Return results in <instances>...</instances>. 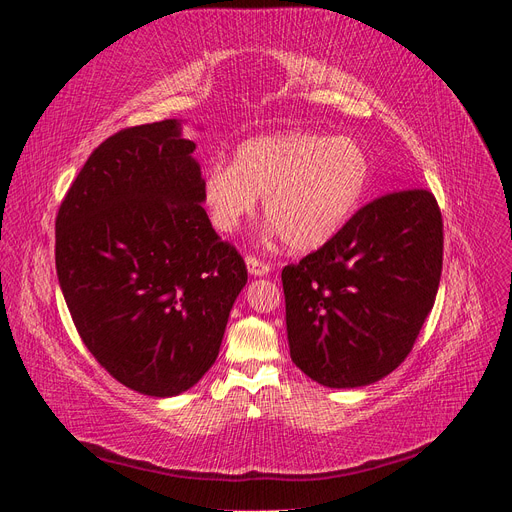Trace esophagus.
<instances>
[{"mask_svg": "<svg viewBox=\"0 0 512 512\" xmlns=\"http://www.w3.org/2000/svg\"><path fill=\"white\" fill-rule=\"evenodd\" d=\"M245 265H247V271H250L254 277H262V275H269L271 273V265L269 262H265L258 256H245Z\"/></svg>", "mask_w": 512, "mask_h": 512, "instance_id": "obj_1", "label": "esophagus"}]
</instances>
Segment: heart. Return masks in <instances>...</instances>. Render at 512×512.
<instances>
[{"instance_id":"b5f03b06","label":"heart","mask_w":512,"mask_h":512,"mask_svg":"<svg viewBox=\"0 0 512 512\" xmlns=\"http://www.w3.org/2000/svg\"><path fill=\"white\" fill-rule=\"evenodd\" d=\"M371 183L367 149L350 136L309 130L254 136L232 164L205 170L203 200L220 232L237 230L258 196L267 220L294 252L329 243L359 209Z\"/></svg>"}]
</instances>
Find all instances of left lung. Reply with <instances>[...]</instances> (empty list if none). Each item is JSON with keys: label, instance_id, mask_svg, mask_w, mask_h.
Masks as SVG:
<instances>
[{"label": "left lung", "instance_id": "obj_1", "mask_svg": "<svg viewBox=\"0 0 512 512\" xmlns=\"http://www.w3.org/2000/svg\"><path fill=\"white\" fill-rule=\"evenodd\" d=\"M442 213L425 188L386 192L282 271L290 359L331 389L391 374L410 354L442 275Z\"/></svg>", "mask_w": 512, "mask_h": 512}]
</instances>
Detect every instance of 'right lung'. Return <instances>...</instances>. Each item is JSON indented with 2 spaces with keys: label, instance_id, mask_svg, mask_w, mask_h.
I'll return each instance as SVG.
<instances>
[{
  "label": "right lung",
  "instance_id": "right-lung-1",
  "mask_svg": "<svg viewBox=\"0 0 512 512\" xmlns=\"http://www.w3.org/2000/svg\"><path fill=\"white\" fill-rule=\"evenodd\" d=\"M194 149L177 119L119 130L91 153L55 220L59 286L83 344L151 397L207 374L247 282L203 209Z\"/></svg>",
  "mask_w": 512,
  "mask_h": 512
}]
</instances>
